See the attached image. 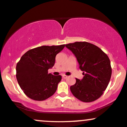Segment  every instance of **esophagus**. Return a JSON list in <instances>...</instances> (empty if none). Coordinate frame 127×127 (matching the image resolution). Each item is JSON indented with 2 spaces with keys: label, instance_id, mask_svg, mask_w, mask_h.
Wrapping results in <instances>:
<instances>
[{
  "label": "esophagus",
  "instance_id": "esophagus-1",
  "mask_svg": "<svg viewBox=\"0 0 127 127\" xmlns=\"http://www.w3.org/2000/svg\"><path fill=\"white\" fill-rule=\"evenodd\" d=\"M62 77H63L64 79H66L68 77V76H66V75H63V76H62Z\"/></svg>",
  "mask_w": 127,
  "mask_h": 127
}]
</instances>
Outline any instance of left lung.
Instances as JSON below:
<instances>
[{
	"instance_id": "1",
	"label": "left lung",
	"mask_w": 127,
	"mask_h": 127,
	"mask_svg": "<svg viewBox=\"0 0 127 127\" xmlns=\"http://www.w3.org/2000/svg\"><path fill=\"white\" fill-rule=\"evenodd\" d=\"M74 54L83 71L84 77L76 79L71 86L73 96L84 102H90L100 97L106 90L111 76L108 57L100 48L87 42H76L65 45Z\"/></svg>"
}]
</instances>
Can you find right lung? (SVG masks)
I'll use <instances>...</instances> for the list:
<instances>
[{
  "label": "right lung",
  "mask_w": 127,
  "mask_h": 127,
  "mask_svg": "<svg viewBox=\"0 0 127 127\" xmlns=\"http://www.w3.org/2000/svg\"><path fill=\"white\" fill-rule=\"evenodd\" d=\"M65 45L42 46L25 53L16 65V78L21 89L28 97L44 100L54 94L62 76L48 73L55 64L56 56Z\"/></svg>",
  "instance_id": "add662e5"
}]
</instances>
